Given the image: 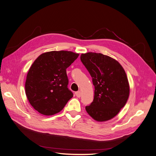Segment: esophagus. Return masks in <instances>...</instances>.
<instances>
[{
  "instance_id": "obj_1",
  "label": "esophagus",
  "mask_w": 156,
  "mask_h": 156,
  "mask_svg": "<svg viewBox=\"0 0 156 156\" xmlns=\"http://www.w3.org/2000/svg\"><path fill=\"white\" fill-rule=\"evenodd\" d=\"M76 95L77 98H80L81 96V92H80V91H77V92H76Z\"/></svg>"
}]
</instances>
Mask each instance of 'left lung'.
<instances>
[{"instance_id": "1", "label": "left lung", "mask_w": 156, "mask_h": 156, "mask_svg": "<svg viewBox=\"0 0 156 156\" xmlns=\"http://www.w3.org/2000/svg\"><path fill=\"white\" fill-rule=\"evenodd\" d=\"M80 60L93 79V101L86 106L87 113L98 122L115 117L125 105L130 93L126 73L120 63L102 53H82Z\"/></svg>"}]
</instances>
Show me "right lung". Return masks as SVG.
<instances>
[{
  "instance_id": "right-lung-1",
  "label": "right lung",
  "mask_w": 156,
  "mask_h": 156,
  "mask_svg": "<svg viewBox=\"0 0 156 156\" xmlns=\"http://www.w3.org/2000/svg\"><path fill=\"white\" fill-rule=\"evenodd\" d=\"M79 55L70 51H51L34 60L27 72L25 90L30 103L40 113L56 114L73 97L66 69Z\"/></svg>"
}]
</instances>
